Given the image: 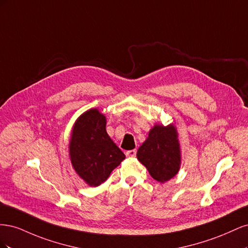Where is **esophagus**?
<instances>
[{
    "instance_id": "34e87169",
    "label": "esophagus",
    "mask_w": 248,
    "mask_h": 248,
    "mask_svg": "<svg viewBox=\"0 0 248 248\" xmlns=\"http://www.w3.org/2000/svg\"><path fill=\"white\" fill-rule=\"evenodd\" d=\"M136 155H137V150L136 149H134V150H129V151L126 152V156L127 157H136Z\"/></svg>"
}]
</instances>
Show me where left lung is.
Listing matches in <instances>:
<instances>
[{"label":"left lung","instance_id":"1","mask_svg":"<svg viewBox=\"0 0 248 248\" xmlns=\"http://www.w3.org/2000/svg\"><path fill=\"white\" fill-rule=\"evenodd\" d=\"M137 157L156 181L164 183L174 178L181 166V148L176 126L156 123L139 148Z\"/></svg>","mask_w":248,"mask_h":248}]
</instances>
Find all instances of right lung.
<instances>
[{
  "mask_svg": "<svg viewBox=\"0 0 248 248\" xmlns=\"http://www.w3.org/2000/svg\"><path fill=\"white\" fill-rule=\"evenodd\" d=\"M107 118L98 108L81 114L74 122L69 140L72 168L92 187L99 186L125 159L106 129Z\"/></svg>",
  "mask_w": 248,
  "mask_h": 248,
  "instance_id": "obj_1",
  "label": "right lung"
}]
</instances>
